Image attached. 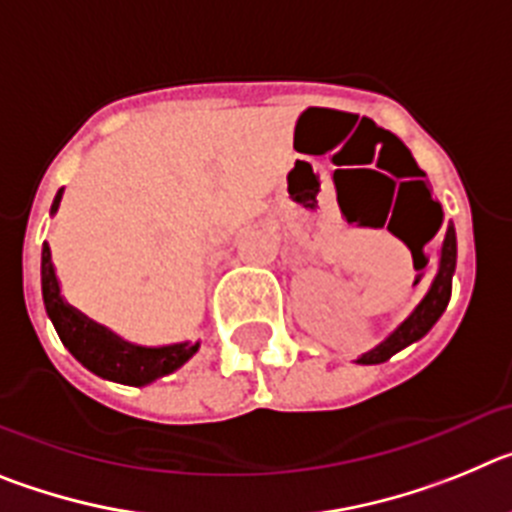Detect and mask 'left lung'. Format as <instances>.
Returning <instances> with one entry per match:
<instances>
[{
  "label": "left lung",
  "mask_w": 512,
  "mask_h": 512,
  "mask_svg": "<svg viewBox=\"0 0 512 512\" xmlns=\"http://www.w3.org/2000/svg\"><path fill=\"white\" fill-rule=\"evenodd\" d=\"M454 271H456V230L454 225H446L441 248H438L436 277H433L425 297L415 305V310L410 312L408 318L402 320V323L392 330L390 336L384 338V341H379L374 348H369L366 354H361L359 359H356V364H382V361L392 359L397 351L408 348L410 343L420 341V338H423L425 333L438 323V318H441L446 305H449Z\"/></svg>",
  "instance_id": "obj_1"
}]
</instances>
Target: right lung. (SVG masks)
Listing matches in <instances>:
<instances>
[{
    "label": "right lung",
    "mask_w": 512,
    "mask_h": 512,
    "mask_svg": "<svg viewBox=\"0 0 512 512\" xmlns=\"http://www.w3.org/2000/svg\"><path fill=\"white\" fill-rule=\"evenodd\" d=\"M61 200L63 189H58L51 215H56ZM40 284H43L45 312H48L61 343L69 348L71 356L81 366H87L97 377L117 384H130V387H146V384L176 372L200 351V341L138 346V343H130L112 333L107 325H99L97 320L87 318L61 295V282H58L48 243H43V253H40Z\"/></svg>",
    "instance_id": "add662e5"
}]
</instances>
